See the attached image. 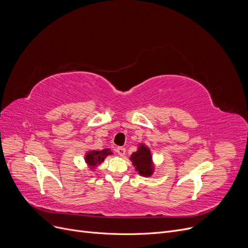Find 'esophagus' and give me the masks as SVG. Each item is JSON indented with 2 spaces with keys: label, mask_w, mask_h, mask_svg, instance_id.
Wrapping results in <instances>:
<instances>
[{
  "label": "esophagus",
  "mask_w": 248,
  "mask_h": 248,
  "mask_svg": "<svg viewBox=\"0 0 248 248\" xmlns=\"http://www.w3.org/2000/svg\"><path fill=\"white\" fill-rule=\"evenodd\" d=\"M116 151H117V153H118V155H119L120 156H124L125 153H126V149H125L124 147H117Z\"/></svg>",
  "instance_id": "esophagus-1"
}]
</instances>
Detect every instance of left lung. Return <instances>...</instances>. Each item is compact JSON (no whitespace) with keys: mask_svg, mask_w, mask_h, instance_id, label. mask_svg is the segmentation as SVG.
Returning <instances> with one entry per match:
<instances>
[{"mask_svg":"<svg viewBox=\"0 0 248 248\" xmlns=\"http://www.w3.org/2000/svg\"><path fill=\"white\" fill-rule=\"evenodd\" d=\"M130 160L135 168V170L141 176H151L155 171V162L152 159L151 151L144 143H140L137 151L133 152Z\"/></svg>","mask_w":248,"mask_h":248,"instance_id":"left-lung-1","label":"left lung"}]
</instances>
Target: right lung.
<instances>
[{"label":"right lung","mask_w":248,"mask_h":248,"mask_svg":"<svg viewBox=\"0 0 248 248\" xmlns=\"http://www.w3.org/2000/svg\"><path fill=\"white\" fill-rule=\"evenodd\" d=\"M112 155L113 152L109 148H105L103 150H89L86 152L85 161L87 166L93 170L100 166L106 157Z\"/></svg>","instance_id":"1"}]
</instances>
